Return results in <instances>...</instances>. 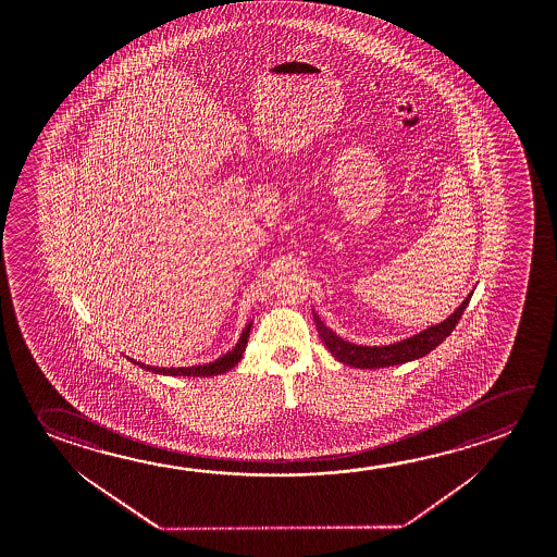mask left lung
<instances>
[{
	"instance_id": "left-lung-1",
	"label": "left lung",
	"mask_w": 557,
	"mask_h": 557,
	"mask_svg": "<svg viewBox=\"0 0 557 557\" xmlns=\"http://www.w3.org/2000/svg\"><path fill=\"white\" fill-rule=\"evenodd\" d=\"M472 293L474 292H470L465 301L460 302V307L443 322L428 326V329L421 330L413 336L404 337L400 342L386 344V346L351 344L344 337L337 336L334 330L329 329L317 314V310H312V314H314L320 339L324 342V346L329 347L330 354L336 357L337 361H342V363L349 367H357V369H381V367L404 366L408 361L425 357L438 344H443L458 324V320L462 317L468 302L472 299Z\"/></svg>"
}]
</instances>
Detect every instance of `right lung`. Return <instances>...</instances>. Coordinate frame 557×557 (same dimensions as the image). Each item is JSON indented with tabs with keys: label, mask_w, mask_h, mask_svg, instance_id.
Listing matches in <instances>:
<instances>
[{
	"label": "right lung",
	"mask_w": 557,
	"mask_h": 557,
	"mask_svg": "<svg viewBox=\"0 0 557 557\" xmlns=\"http://www.w3.org/2000/svg\"><path fill=\"white\" fill-rule=\"evenodd\" d=\"M250 326H252V320H250L247 326L243 329L240 336H238L237 344H235V347H233L231 351H227L225 356H221L220 359H215V361L203 363V366L153 367L147 366V363H141V361H136V359L128 357L129 363L141 367V369H146L149 373L169 374V376H213V374L227 373V371H231L233 367L237 366L238 361H240V357H243V351L247 349L248 336H250Z\"/></svg>",
	"instance_id": "obj_1"
}]
</instances>
